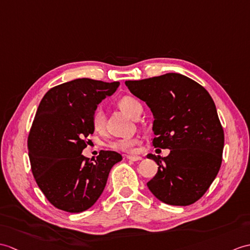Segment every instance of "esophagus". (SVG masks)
<instances>
[{
	"instance_id": "1",
	"label": "esophagus",
	"mask_w": 250,
	"mask_h": 250,
	"mask_svg": "<svg viewBox=\"0 0 250 250\" xmlns=\"http://www.w3.org/2000/svg\"><path fill=\"white\" fill-rule=\"evenodd\" d=\"M126 159L130 160V161H133V162L143 160L142 156H138V155H126Z\"/></svg>"
}]
</instances>
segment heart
I'll use <instances>...</instances> for the list:
<instances>
[{
  "label": "heart",
  "mask_w": 250,
  "mask_h": 250,
  "mask_svg": "<svg viewBox=\"0 0 250 250\" xmlns=\"http://www.w3.org/2000/svg\"><path fill=\"white\" fill-rule=\"evenodd\" d=\"M118 106L121 111H124L132 118H136L138 113L143 111L141 102L132 96H125L119 99ZM91 125L97 132L101 133L104 131V127H105V116H104V113L101 109H96L94 114H92ZM137 143L138 141L136 138L117 139V141L109 143V147L115 150H119V151H132V149L134 148L135 145H137Z\"/></svg>",
  "instance_id": "1"
}]
</instances>
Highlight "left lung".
Instances as JSON below:
<instances>
[{
    "mask_svg": "<svg viewBox=\"0 0 250 250\" xmlns=\"http://www.w3.org/2000/svg\"><path fill=\"white\" fill-rule=\"evenodd\" d=\"M125 86L152 112L153 146L170 150L165 158L147 155L159 165L148 188L167 205L194 204L222 165L224 130L213 99L200 84L180 73L125 81Z\"/></svg>",
    "mask_w": 250,
    "mask_h": 250,
    "instance_id": "obj_1",
    "label": "left lung"
}]
</instances>
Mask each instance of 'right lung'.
Returning <instances> with one entry per match:
<instances>
[{"label":"right lung","mask_w":250,"mask_h":250,"mask_svg":"<svg viewBox=\"0 0 250 250\" xmlns=\"http://www.w3.org/2000/svg\"><path fill=\"white\" fill-rule=\"evenodd\" d=\"M119 82L77 79L51 88L37 108L28 135V156L35 180L52 205L69 213L94 206L105 188L112 167L123 160L100 151L95 162L82 154L94 133L92 114Z\"/></svg>","instance_id":"obj_1"}]
</instances>
